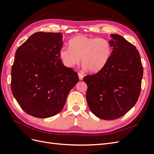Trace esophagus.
I'll return each mask as SVG.
<instances>
[{
	"label": "esophagus",
	"instance_id": "34e87169",
	"mask_svg": "<svg viewBox=\"0 0 154 154\" xmlns=\"http://www.w3.org/2000/svg\"><path fill=\"white\" fill-rule=\"evenodd\" d=\"M78 75H79V79H80V80H82L83 77H84V75H82V74L81 73H78Z\"/></svg>",
	"mask_w": 154,
	"mask_h": 154
}]
</instances>
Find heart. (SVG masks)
Here are the masks:
<instances>
[{
    "label": "heart",
    "mask_w": 154,
    "mask_h": 154,
    "mask_svg": "<svg viewBox=\"0 0 154 154\" xmlns=\"http://www.w3.org/2000/svg\"><path fill=\"white\" fill-rule=\"evenodd\" d=\"M69 47H63L59 51L63 64L73 68L80 62L91 73L100 71L109 60L112 47L107 39L79 35L71 39Z\"/></svg>",
    "instance_id": "obj_1"
}]
</instances>
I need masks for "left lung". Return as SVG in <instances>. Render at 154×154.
Wrapping results in <instances>:
<instances>
[{"instance_id": "obj_1", "label": "left lung", "mask_w": 154, "mask_h": 154, "mask_svg": "<svg viewBox=\"0 0 154 154\" xmlns=\"http://www.w3.org/2000/svg\"><path fill=\"white\" fill-rule=\"evenodd\" d=\"M109 41L113 51L100 71L88 75L86 100L91 111L103 120L122 117L134 107L140 97L143 67L136 47L118 34Z\"/></svg>"}]
</instances>
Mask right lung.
<instances>
[{"mask_svg": "<svg viewBox=\"0 0 154 154\" xmlns=\"http://www.w3.org/2000/svg\"><path fill=\"white\" fill-rule=\"evenodd\" d=\"M62 38L60 32H38L16 51L11 68V91L29 115L46 118L57 115L79 81L77 73L61 61Z\"/></svg>", "mask_w": 154, "mask_h": 154, "instance_id": "obj_1", "label": "right lung"}]
</instances>
